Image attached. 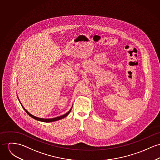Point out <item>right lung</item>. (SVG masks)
Instances as JSON below:
<instances>
[{
	"mask_svg": "<svg viewBox=\"0 0 160 160\" xmlns=\"http://www.w3.org/2000/svg\"><path fill=\"white\" fill-rule=\"evenodd\" d=\"M19 102H20V101H19ZM20 103H21V102H20ZM21 105H22V108H24V110L25 111V112H27V114H28L30 117H32V118H33V119H36L37 121H41V122H52L57 121H58V120H60V119H63L64 118L66 117V116L69 114V112H71V109H72V108H71V109L68 112H66L65 114H63V115L60 116H58V117H57V118H51V119H43V118H38V117H36V116H33V115L31 114H30L28 111L25 109L24 107L22 106V105L21 104Z\"/></svg>",
	"mask_w": 160,
	"mask_h": 160,
	"instance_id": "obj_1",
	"label": "right lung"
}]
</instances>
